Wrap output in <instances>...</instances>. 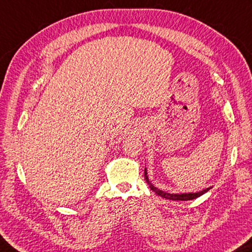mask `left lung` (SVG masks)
I'll return each mask as SVG.
<instances>
[{"instance_id":"obj_1","label":"left lung","mask_w":252,"mask_h":252,"mask_svg":"<svg viewBox=\"0 0 252 252\" xmlns=\"http://www.w3.org/2000/svg\"><path fill=\"white\" fill-rule=\"evenodd\" d=\"M144 177L146 182H148V184L150 185L151 189H152L155 194H158V196H162L163 198H166V199H171V200H190V199H195L199 197L200 195L205 194L206 191H208L210 189V187L208 189H206L202 191H198V193H187V194H170V193H165V191H162L161 189H157V187H154L151 183L149 182V178H148V173H146V168L144 170Z\"/></svg>"}]
</instances>
